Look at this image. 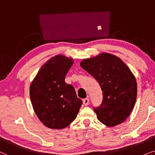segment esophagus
I'll return each mask as SVG.
<instances>
[{
    "instance_id": "34e87169",
    "label": "esophagus",
    "mask_w": 155,
    "mask_h": 155,
    "mask_svg": "<svg viewBox=\"0 0 155 155\" xmlns=\"http://www.w3.org/2000/svg\"><path fill=\"white\" fill-rule=\"evenodd\" d=\"M83 104L84 106H88V104H89V99L87 98L83 99Z\"/></svg>"
}]
</instances>
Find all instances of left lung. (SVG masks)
<instances>
[{"instance_id":"obj_1","label":"left lung","mask_w":155,"mask_h":155,"mask_svg":"<svg viewBox=\"0 0 155 155\" xmlns=\"http://www.w3.org/2000/svg\"><path fill=\"white\" fill-rule=\"evenodd\" d=\"M80 65L96 79L103 91L102 104L94 108L98 119L108 127L124 122L137 98V82L130 69L119 57L108 53L84 59Z\"/></svg>"}]
</instances>
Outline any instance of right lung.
Segmentation results:
<instances>
[{
  "instance_id": "obj_1",
  "label": "right lung",
  "mask_w": 155,
  "mask_h": 155,
  "mask_svg": "<svg viewBox=\"0 0 155 155\" xmlns=\"http://www.w3.org/2000/svg\"><path fill=\"white\" fill-rule=\"evenodd\" d=\"M74 59L58 54L42 66L30 86L32 105L40 120L49 128L63 129L77 116L82 101L65 82Z\"/></svg>"
}]
</instances>
